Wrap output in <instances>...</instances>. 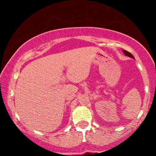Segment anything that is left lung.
Masks as SVG:
<instances>
[{"label":"left lung","instance_id":"obj_1","mask_svg":"<svg viewBox=\"0 0 156 156\" xmlns=\"http://www.w3.org/2000/svg\"><path fill=\"white\" fill-rule=\"evenodd\" d=\"M123 51V54H124L126 56H128V57H131V58H133V59H135L134 58V57L133 56V55H132V54H131V53L130 52H128V51H126V50H122Z\"/></svg>","mask_w":156,"mask_h":156}]
</instances>
